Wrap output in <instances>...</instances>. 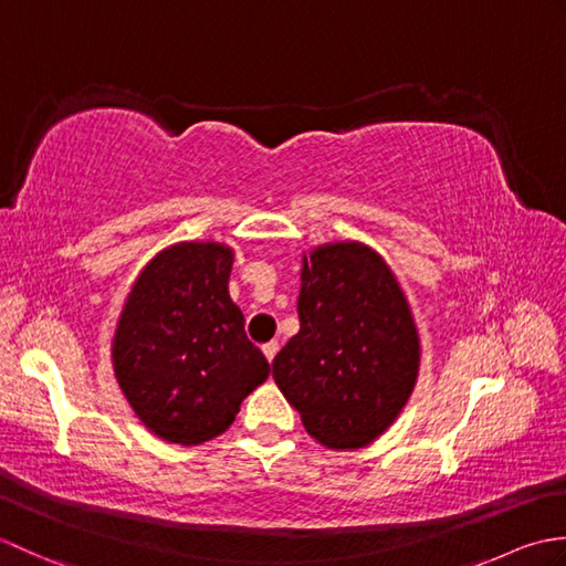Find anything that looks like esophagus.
Segmentation results:
<instances>
[{
	"mask_svg": "<svg viewBox=\"0 0 566 566\" xmlns=\"http://www.w3.org/2000/svg\"><path fill=\"white\" fill-rule=\"evenodd\" d=\"M276 350H280V343H276V340H270V343L262 345V353H264V357H268V363H272Z\"/></svg>",
	"mask_w": 566,
	"mask_h": 566,
	"instance_id": "esophagus-1",
	"label": "esophagus"
}]
</instances>
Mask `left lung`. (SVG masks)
I'll return each instance as SVG.
<instances>
[{
	"mask_svg": "<svg viewBox=\"0 0 566 566\" xmlns=\"http://www.w3.org/2000/svg\"><path fill=\"white\" fill-rule=\"evenodd\" d=\"M302 328L276 353L272 377L311 438L331 450L377 440L411 396L420 338L399 280L359 240L304 252Z\"/></svg>",
	"mask_w": 566,
	"mask_h": 566,
	"instance_id": "1",
	"label": "left lung"
}]
</instances>
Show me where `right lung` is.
Masks as SVG:
<instances>
[{
	"instance_id": "add662e5",
	"label": "right lung",
	"mask_w": 566,
	"mask_h": 566,
	"mask_svg": "<svg viewBox=\"0 0 566 566\" xmlns=\"http://www.w3.org/2000/svg\"><path fill=\"white\" fill-rule=\"evenodd\" d=\"M233 248L182 240L136 276L112 340L118 387L153 436L201 444L235 420L270 363L231 294Z\"/></svg>"
}]
</instances>
